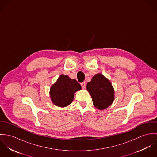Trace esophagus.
I'll use <instances>...</instances> for the list:
<instances>
[{"label":"esophagus","mask_w":157,"mask_h":157,"mask_svg":"<svg viewBox=\"0 0 157 157\" xmlns=\"http://www.w3.org/2000/svg\"><path fill=\"white\" fill-rule=\"evenodd\" d=\"M81 86L82 87V88H85L86 87V83L84 82L83 83H81Z\"/></svg>","instance_id":"obj_1"}]
</instances>
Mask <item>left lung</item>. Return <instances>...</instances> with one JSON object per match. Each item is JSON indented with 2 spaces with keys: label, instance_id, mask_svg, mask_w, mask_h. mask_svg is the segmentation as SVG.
I'll return each instance as SVG.
<instances>
[{
  "label": "left lung",
  "instance_id": "1",
  "mask_svg": "<svg viewBox=\"0 0 157 157\" xmlns=\"http://www.w3.org/2000/svg\"><path fill=\"white\" fill-rule=\"evenodd\" d=\"M86 89L90 92L95 108L103 110L109 107L114 99V90L111 82L102 74L94 75L88 82Z\"/></svg>",
  "mask_w": 157,
  "mask_h": 157
}]
</instances>
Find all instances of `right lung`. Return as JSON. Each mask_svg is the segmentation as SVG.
I'll return each mask as SVG.
<instances>
[{
    "label": "right lung",
    "mask_w": 157,
    "mask_h": 157,
    "mask_svg": "<svg viewBox=\"0 0 157 157\" xmlns=\"http://www.w3.org/2000/svg\"><path fill=\"white\" fill-rule=\"evenodd\" d=\"M81 89V85L76 80L71 79L67 75H61L51 88V100L57 106H67L73 100L74 93Z\"/></svg>",
    "instance_id": "1"
}]
</instances>
